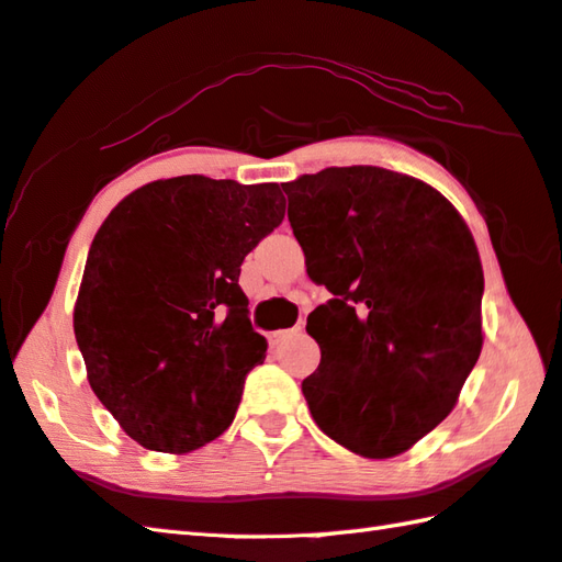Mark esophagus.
I'll return each mask as SVG.
<instances>
[{
    "label": "esophagus",
    "instance_id": "1",
    "mask_svg": "<svg viewBox=\"0 0 562 562\" xmlns=\"http://www.w3.org/2000/svg\"><path fill=\"white\" fill-rule=\"evenodd\" d=\"M300 331H302V324L294 326V328H282V331H272L268 338H270L272 346H282V344H288L290 338L300 336Z\"/></svg>",
    "mask_w": 562,
    "mask_h": 562
}]
</instances>
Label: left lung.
<instances>
[{
  "label": "left lung",
  "mask_w": 562,
  "mask_h": 562,
  "mask_svg": "<svg viewBox=\"0 0 562 562\" xmlns=\"http://www.w3.org/2000/svg\"><path fill=\"white\" fill-rule=\"evenodd\" d=\"M306 272L334 296L306 318L322 348L302 382L316 426L394 458L441 424L482 350V262L441 192L372 165L282 184Z\"/></svg>",
  "instance_id": "8db88e82"
}]
</instances>
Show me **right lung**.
I'll return each instance as SVG.
<instances>
[{
	"instance_id": "add662e5",
	"label": "right lung",
	"mask_w": 562,
	"mask_h": 562,
	"mask_svg": "<svg viewBox=\"0 0 562 562\" xmlns=\"http://www.w3.org/2000/svg\"><path fill=\"white\" fill-rule=\"evenodd\" d=\"M282 218L274 182L182 175L131 192L99 226L75 338L97 400L143 448L190 453L234 422L268 350L240 262Z\"/></svg>"
}]
</instances>
